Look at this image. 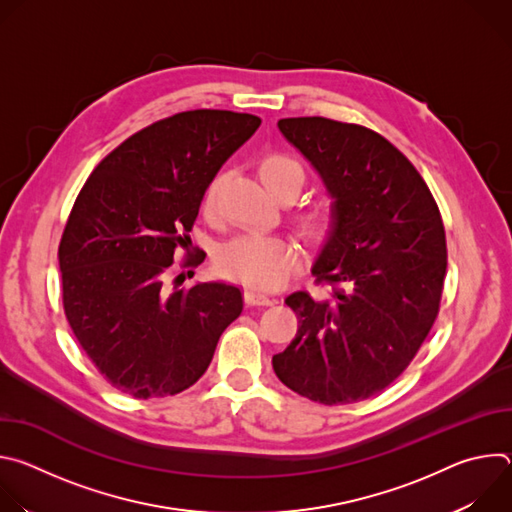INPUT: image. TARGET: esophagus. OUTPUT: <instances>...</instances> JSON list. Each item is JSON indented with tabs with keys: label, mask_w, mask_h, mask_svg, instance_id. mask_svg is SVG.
<instances>
[{
	"label": "esophagus",
	"mask_w": 512,
	"mask_h": 512,
	"mask_svg": "<svg viewBox=\"0 0 512 512\" xmlns=\"http://www.w3.org/2000/svg\"><path fill=\"white\" fill-rule=\"evenodd\" d=\"M245 302H247L249 306H273L277 300H275L273 296L263 294V291H259V289L247 287V289H245Z\"/></svg>",
	"instance_id": "1"
}]
</instances>
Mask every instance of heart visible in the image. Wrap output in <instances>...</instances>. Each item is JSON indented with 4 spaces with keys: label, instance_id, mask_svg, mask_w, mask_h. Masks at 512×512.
Returning a JSON list of instances; mask_svg holds the SVG:
<instances>
[{
    "label": "heart",
    "instance_id": "b5f03b06",
    "mask_svg": "<svg viewBox=\"0 0 512 512\" xmlns=\"http://www.w3.org/2000/svg\"><path fill=\"white\" fill-rule=\"evenodd\" d=\"M261 180L267 188L277 194H298L306 182L304 166L283 152H269L259 162ZM223 176L212 178L208 184L202 208L206 214L216 210L218 188H221ZM334 204L330 200H316L306 204L298 221L300 227L308 237L314 241H322L334 227ZM302 263L300 247L283 237L263 235V233H243L231 239L218 251V267L227 275L237 281H243L249 287L259 289H273L281 285L291 273H294Z\"/></svg>",
    "mask_w": 512,
    "mask_h": 512
}]
</instances>
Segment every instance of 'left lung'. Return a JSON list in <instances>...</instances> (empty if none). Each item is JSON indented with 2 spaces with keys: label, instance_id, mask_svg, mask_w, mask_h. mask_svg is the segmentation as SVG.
Instances as JSON below:
<instances>
[{
  "label": "left lung",
  "instance_id": "1",
  "mask_svg": "<svg viewBox=\"0 0 512 512\" xmlns=\"http://www.w3.org/2000/svg\"><path fill=\"white\" fill-rule=\"evenodd\" d=\"M334 198V227L312 269L332 300L294 291L298 334L273 356L279 381L310 401L348 405L387 389L427 338L448 267L437 202L381 133L326 117L279 119Z\"/></svg>",
  "mask_w": 512,
  "mask_h": 512
}]
</instances>
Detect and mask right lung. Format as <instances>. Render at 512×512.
<instances>
[{"mask_svg":"<svg viewBox=\"0 0 512 512\" xmlns=\"http://www.w3.org/2000/svg\"><path fill=\"white\" fill-rule=\"evenodd\" d=\"M259 125L221 109L160 119L107 154L72 204L58 245L62 306L117 391L150 399L192 387L243 312L235 285L168 281L180 251V267L204 261L188 235L204 192Z\"/></svg>","mask_w":512,"mask_h":512,"instance_id":"right-lung-1","label":"right lung"}]
</instances>
